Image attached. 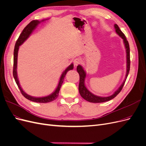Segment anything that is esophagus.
Segmentation results:
<instances>
[{
    "mask_svg": "<svg viewBox=\"0 0 146 146\" xmlns=\"http://www.w3.org/2000/svg\"><path fill=\"white\" fill-rule=\"evenodd\" d=\"M73 62H74V66H78V65L82 63V59L80 58V57H78V58H76L74 59V61Z\"/></svg>",
    "mask_w": 146,
    "mask_h": 146,
    "instance_id": "esophagus-1",
    "label": "esophagus"
}]
</instances>
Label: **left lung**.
Returning a JSON list of instances; mask_svg holds the SVG:
<instances>
[{"instance_id":"obj_1","label":"left lung","mask_w":146,"mask_h":146,"mask_svg":"<svg viewBox=\"0 0 146 146\" xmlns=\"http://www.w3.org/2000/svg\"><path fill=\"white\" fill-rule=\"evenodd\" d=\"M114 27L115 29V31L117 34L119 35L120 37L122 38L123 40L124 43H125V47L126 48V57H127V71H126V78L124 82L121 84V85L119 87L115 92L112 95L108 96V97H99L98 96H96L91 93V92L87 90L86 88L85 84H84V80L86 77V73L84 70V68L81 66H78L77 67V71L79 74V91L80 96H82V98L86 100L87 101H88L91 103H102V102H105L107 101H109L112 99H114L115 97H116L120 91H121L124 84H125L126 80L127 79V77L128 76V74L129 72V70H130V64H131V60H130V48H129V42L126 39V37L122 31L120 29L119 27L117 25H114Z\"/></svg>"}]
</instances>
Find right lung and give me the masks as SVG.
I'll use <instances>...</instances> for the list:
<instances>
[{
    "label": "right lung",
    "instance_id": "1",
    "mask_svg": "<svg viewBox=\"0 0 146 146\" xmlns=\"http://www.w3.org/2000/svg\"><path fill=\"white\" fill-rule=\"evenodd\" d=\"M40 21L38 20H32V21L27 25L24 29L23 30L22 32L20 35L19 38L17 39V41L15 42L14 50V65H13V76L15 79V81L17 84L19 88L20 89V91L21 93L25 97V98L28 99L31 101L37 102V103H48V102H50L55 100L59 95V92L60 88L61 87V85L63 83L64 79L65 76H66V73L68 71L70 70H72L73 68V64H72L70 66H69L65 71L62 73L61 76L60 78V80H59V82L58 85V87L55 91L54 92L49 95L46 97H42V98H34V97H32L28 94H27L25 91L21 88L19 80L17 78V55H18V50L19 48V46L22 44L23 42L28 38L30 34L32 33V32L36 28V26L38 25Z\"/></svg>",
    "mask_w": 146,
    "mask_h": 146
}]
</instances>
